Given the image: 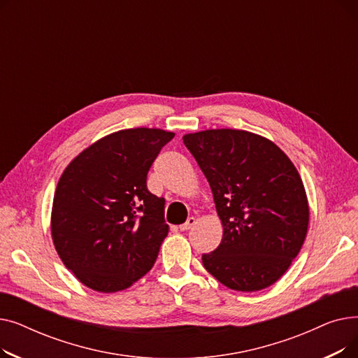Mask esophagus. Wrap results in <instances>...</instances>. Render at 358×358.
Segmentation results:
<instances>
[{
    "instance_id": "obj_1",
    "label": "esophagus",
    "mask_w": 358,
    "mask_h": 358,
    "mask_svg": "<svg viewBox=\"0 0 358 358\" xmlns=\"http://www.w3.org/2000/svg\"><path fill=\"white\" fill-rule=\"evenodd\" d=\"M194 224H196V219H194V217H189V219H187L185 223L180 224L178 229H180V231H189V229H192V228L194 227Z\"/></svg>"
}]
</instances>
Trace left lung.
<instances>
[{
    "label": "left lung",
    "instance_id": "1",
    "mask_svg": "<svg viewBox=\"0 0 358 358\" xmlns=\"http://www.w3.org/2000/svg\"><path fill=\"white\" fill-rule=\"evenodd\" d=\"M208 178L223 227L203 266L223 286L262 290L283 275L302 248L309 204L296 166L274 142L236 129L182 136Z\"/></svg>",
    "mask_w": 358,
    "mask_h": 358
}]
</instances>
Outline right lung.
<instances>
[{
  "mask_svg": "<svg viewBox=\"0 0 358 358\" xmlns=\"http://www.w3.org/2000/svg\"><path fill=\"white\" fill-rule=\"evenodd\" d=\"M162 129H124L75 157L53 196L50 231L56 252L83 285L115 293L143 277L168 235L165 200L146 176L164 145Z\"/></svg>",
  "mask_w": 358,
  "mask_h": 358,
  "instance_id": "1",
  "label": "right lung"
}]
</instances>
